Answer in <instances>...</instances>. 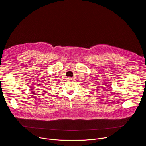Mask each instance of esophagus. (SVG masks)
I'll use <instances>...</instances> for the list:
<instances>
[{"label": "esophagus", "instance_id": "1", "mask_svg": "<svg viewBox=\"0 0 146 146\" xmlns=\"http://www.w3.org/2000/svg\"><path fill=\"white\" fill-rule=\"evenodd\" d=\"M68 80H69V81H70V80H72V78H67Z\"/></svg>", "mask_w": 146, "mask_h": 146}]
</instances>
